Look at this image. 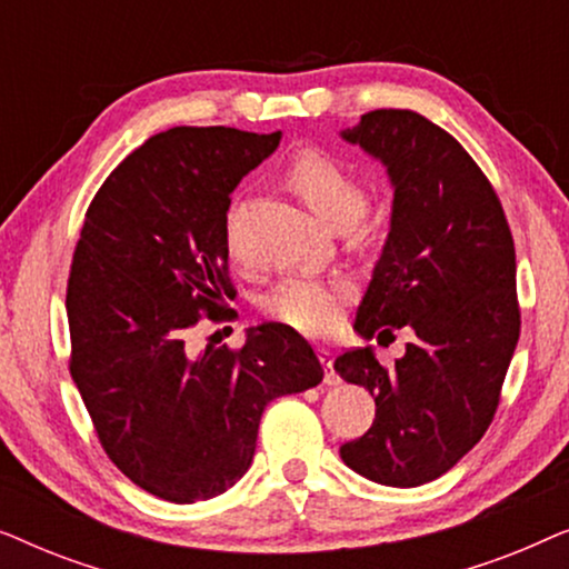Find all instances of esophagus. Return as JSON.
Masks as SVG:
<instances>
[{
	"mask_svg": "<svg viewBox=\"0 0 569 569\" xmlns=\"http://www.w3.org/2000/svg\"><path fill=\"white\" fill-rule=\"evenodd\" d=\"M318 360H321V365L326 368V376H323V383L326 386H337L339 383V376L337 372H333V357H331V352L329 349H318Z\"/></svg>",
	"mask_w": 569,
	"mask_h": 569,
	"instance_id": "34e87169",
	"label": "esophagus"
}]
</instances>
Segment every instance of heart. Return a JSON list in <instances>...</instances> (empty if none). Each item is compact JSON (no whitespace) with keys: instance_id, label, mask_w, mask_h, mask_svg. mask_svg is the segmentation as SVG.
<instances>
[{"instance_id":"1","label":"heart","mask_w":569,"mask_h":569,"mask_svg":"<svg viewBox=\"0 0 569 569\" xmlns=\"http://www.w3.org/2000/svg\"><path fill=\"white\" fill-rule=\"evenodd\" d=\"M287 183L300 193L323 224L357 222L368 207V193L352 170L333 154L308 147L295 154L284 170ZM349 298L345 282H323L313 277H290L267 295L263 308L274 321L290 326L300 333H326L337 323L341 302Z\"/></svg>"}]
</instances>
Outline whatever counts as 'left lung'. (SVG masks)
I'll use <instances>...</instances> for the list:
<instances>
[{"label":"left lung","mask_w":569,"mask_h":569,"mask_svg":"<svg viewBox=\"0 0 569 569\" xmlns=\"http://www.w3.org/2000/svg\"><path fill=\"white\" fill-rule=\"evenodd\" d=\"M341 139L376 158L393 189L355 331L370 339L409 326L417 339L393 368L372 347L333 360L347 383L376 399L370 430L339 453L365 479L419 487L477 446L500 403L520 337L516 248L487 176L425 116L370 111Z\"/></svg>","instance_id":"left-lung-1"}]
</instances>
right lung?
<instances>
[{
	"instance_id": "obj_1",
	"label": "right lung",
	"mask_w": 569,
	"mask_h": 569,
	"mask_svg": "<svg viewBox=\"0 0 569 569\" xmlns=\"http://www.w3.org/2000/svg\"><path fill=\"white\" fill-rule=\"evenodd\" d=\"M279 139L168 129L106 178L84 214L67 284L69 370L108 458L160 500L230 489L269 401L323 380L313 347L282 323L248 329L238 352L189 341L199 316L222 318L232 298L230 193Z\"/></svg>"
}]
</instances>
